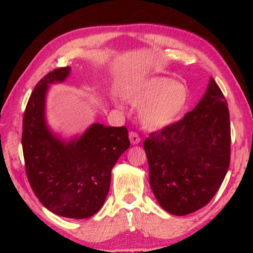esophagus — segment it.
Returning <instances> with one entry per match:
<instances>
[{
  "mask_svg": "<svg viewBox=\"0 0 253 253\" xmlns=\"http://www.w3.org/2000/svg\"><path fill=\"white\" fill-rule=\"evenodd\" d=\"M129 139H130V143L132 145H137V144L140 143V138L136 132H130L129 133Z\"/></svg>",
  "mask_w": 253,
  "mask_h": 253,
  "instance_id": "obj_1",
  "label": "esophagus"
}]
</instances>
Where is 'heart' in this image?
I'll list each match as a JSON object with an SVG mask.
<instances>
[{
    "instance_id": "obj_1",
    "label": "heart",
    "mask_w": 253,
    "mask_h": 253,
    "mask_svg": "<svg viewBox=\"0 0 253 253\" xmlns=\"http://www.w3.org/2000/svg\"><path fill=\"white\" fill-rule=\"evenodd\" d=\"M123 99L138 108L141 126L147 130H161L179 119L189 103L185 84L167 77H150L124 89Z\"/></svg>"
}]
</instances>
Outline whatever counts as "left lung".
I'll list each match as a JSON object with an SVG mask.
<instances>
[{
    "mask_svg": "<svg viewBox=\"0 0 253 253\" xmlns=\"http://www.w3.org/2000/svg\"><path fill=\"white\" fill-rule=\"evenodd\" d=\"M144 148L151 189L166 212L182 216L210 203L230 162L229 110L212 77L195 108L152 132Z\"/></svg>",
    "mask_w": 253,
    "mask_h": 253,
    "instance_id": "left-lung-1",
    "label": "left lung"
}]
</instances>
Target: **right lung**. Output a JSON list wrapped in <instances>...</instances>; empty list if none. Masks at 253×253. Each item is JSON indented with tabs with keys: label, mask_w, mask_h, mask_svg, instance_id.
<instances>
[{
	"label": "right lung",
	"mask_w": 253,
	"mask_h": 253,
	"mask_svg": "<svg viewBox=\"0 0 253 253\" xmlns=\"http://www.w3.org/2000/svg\"><path fill=\"white\" fill-rule=\"evenodd\" d=\"M70 72V67L58 68L34 87L24 113L23 153L27 178L40 203L56 215L87 219L105 204L112 169L130 140L126 126L93 123L71 138H62L48 126V89Z\"/></svg>",
	"instance_id": "add662e5"
}]
</instances>
